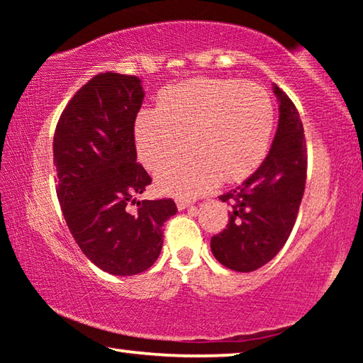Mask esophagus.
Here are the masks:
<instances>
[{
	"label": "esophagus",
	"instance_id": "obj_1",
	"mask_svg": "<svg viewBox=\"0 0 363 363\" xmlns=\"http://www.w3.org/2000/svg\"><path fill=\"white\" fill-rule=\"evenodd\" d=\"M176 205H177V208H179V210H186V208L190 206V201L179 199V200H176Z\"/></svg>",
	"mask_w": 363,
	"mask_h": 363
}]
</instances>
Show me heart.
Listing matches in <instances>:
<instances>
[{"mask_svg":"<svg viewBox=\"0 0 363 363\" xmlns=\"http://www.w3.org/2000/svg\"><path fill=\"white\" fill-rule=\"evenodd\" d=\"M274 106L261 86L240 79L196 78L169 86L158 108L136 121L139 157L155 169L188 145L196 149L157 173L163 192L195 196L219 177L237 181L253 173L266 155Z\"/></svg>","mask_w":363,"mask_h":363,"instance_id":"1","label":"heart"}]
</instances>
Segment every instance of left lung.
I'll use <instances>...</instances> for the list:
<instances>
[{
  "instance_id": "left-lung-1",
  "label": "left lung",
  "mask_w": 363,
  "mask_h": 363,
  "mask_svg": "<svg viewBox=\"0 0 363 363\" xmlns=\"http://www.w3.org/2000/svg\"><path fill=\"white\" fill-rule=\"evenodd\" d=\"M280 102L277 134L261 167L240 186L219 196L229 205L224 230L211 251L225 267L251 272L279 253L296 223L307 177L303 121L293 101L275 86Z\"/></svg>"
}]
</instances>
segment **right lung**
<instances>
[{
  "label": "right lung",
  "mask_w": 363,
  "mask_h": 363,
  "mask_svg": "<svg viewBox=\"0 0 363 363\" xmlns=\"http://www.w3.org/2000/svg\"><path fill=\"white\" fill-rule=\"evenodd\" d=\"M143 99L138 77L99 73L69 101L54 133L65 223L86 257L113 275L149 269L162 251L163 224L177 211L173 199L136 201L152 182L136 160Z\"/></svg>",
  "instance_id": "obj_1"
}]
</instances>
